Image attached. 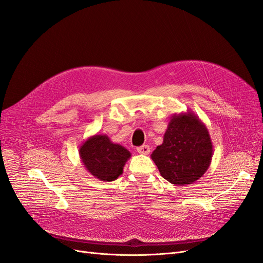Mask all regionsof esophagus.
<instances>
[{
	"label": "esophagus",
	"mask_w": 263,
	"mask_h": 263,
	"mask_svg": "<svg viewBox=\"0 0 263 263\" xmlns=\"http://www.w3.org/2000/svg\"><path fill=\"white\" fill-rule=\"evenodd\" d=\"M137 153L141 155H148L150 153V147L148 145H142L137 148Z\"/></svg>",
	"instance_id": "34e87169"
}]
</instances>
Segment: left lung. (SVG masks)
<instances>
[{"label": "left lung", "instance_id": "1", "mask_svg": "<svg viewBox=\"0 0 263 263\" xmlns=\"http://www.w3.org/2000/svg\"><path fill=\"white\" fill-rule=\"evenodd\" d=\"M212 157L208 127L190 109L170 117L163 142L151 154L161 177L176 185L191 184L203 177Z\"/></svg>", "mask_w": 263, "mask_h": 263}]
</instances>
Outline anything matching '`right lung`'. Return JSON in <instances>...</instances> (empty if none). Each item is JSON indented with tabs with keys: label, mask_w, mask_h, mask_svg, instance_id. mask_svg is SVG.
Instances as JSON below:
<instances>
[{
	"label": "right lung",
	"mask_w": 263,
	"mask_h": 263,
	"mask_svg": "<svg viewBox=\"0 0 263 263\" xmlns=\"http://www.w3.org/2000/svg\"><path fill=\"white\" fill-rule=\"evenodd\" d=\"M84 168L94 178L110 182L123 173L132 154L125 147L114 144L107 135H93L79 149Z\"/></svg>",
	"instance_id": "1"
}]
</instances>
